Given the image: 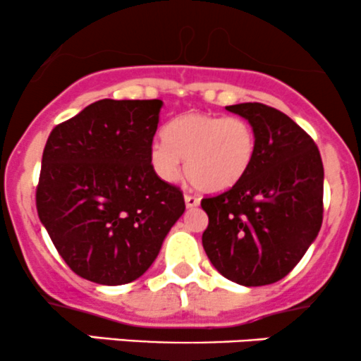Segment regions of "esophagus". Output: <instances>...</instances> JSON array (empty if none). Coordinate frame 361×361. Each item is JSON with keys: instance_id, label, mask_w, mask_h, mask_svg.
Segmentation results:
<instances>
[{"instance_id": "34e87169", "label": "esophagus", "mask_w": 361, "mask_h": 361, "mask_svg": "<svg viewBox=\"0 0 361 361\" xmlns=\"http://www.w3.org/2000/svg\"><path fill=\"white\" fill-rule=\"evenodd\" d=\"M185 204L188 209H193V207L200 205V198L195 197V195H185Z\"/></svg>"}]
</instances>
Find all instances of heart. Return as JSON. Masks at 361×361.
Here are the masks:
<instances>
[{"instance_id":"1","label":"heart","mask_w":361,"mask_h":361,"mask_svg":"<svg viewBox=\"0 0 361 361\" xmlns=\"http://www.w3.org/2000/svg\"><path fill=\"white\" fill-rule=\"evenodd\" d=\"M256 154V135L241 117L190 111L173 118L164 127V139H156L149 149L154 173L163 181L185 173L198 190L219 193L233 188L251 168Z\"/></svg>"}]
</instances>
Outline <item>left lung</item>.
<instances>
[{
    "label": "left lung",
    "mask_w": 361,
    "mask_h": 361,
    "mask_svg": "<svg viewBox=\"0 0 361 361\" xmlns=\"http://www.w3.org/2000/svg\"><path fill=\"white\" fill-rule=\"evenodd\" d=\"M251 123L256 154L233 188L202 198L209 226L202 244L221 275L244 287L287 276L322 224L324 168L312 137L263 103L226 106Z\"/></svg>",
    "instance_id": "8db88e82"
}]
</instances>
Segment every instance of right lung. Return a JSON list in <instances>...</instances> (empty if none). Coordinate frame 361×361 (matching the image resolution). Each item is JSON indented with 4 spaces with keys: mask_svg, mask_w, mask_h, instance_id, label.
Returning a JSON list of instances; mask_svg holds the SVG:
<instances>
[{
    "mask_svg": "<svg viewBox=\"0 0 361 361\" xmlns=\"http://www.w3.org/2000/svg\"><path fill=\"white\" fill-rule=\"evenodd\" d=\"M161 100H100L52 128L35 204L71 270L94 283L144 275L185 212L181 190L156 175L149 149Z\"/></svg>",
    "mask_w": 361,
    "mask_h": 361,
    "instance_id": "1",
    "label": "right lung"
}]
</instances>
